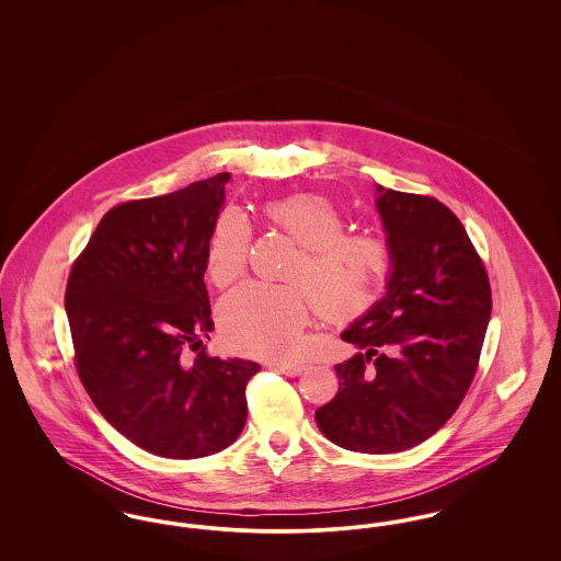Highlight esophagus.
<instances>
[{
  "instance_id": "1",
  "label": "esophagus",
  "mask_w": 561,
  "mask_h": 561,
  "mask_svg": "<svg viewBox=\"0 0 561 561\" xmlns=\"http://www.w3.org/2000/svg\"><path fill=\"white\" fill-rule=\"evenodd\" d=\"M273 368H275V370H279L282 374H286V376H298V374L305 370V366H300V364H290V362H275V364H273Z\"/></svg>"
}]
</instances>
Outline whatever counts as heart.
Here are the masks:
<instances>
[{"instance_id": "b5f03b06", "label": "heart", "mask_w": 561, "mask_h": 561, "mask_svg": "<svg viewBox=\"0 0 561 561\" xmlns=\"http://www.w3.org/2000/svg\"><path fill=\"white\" fill-rule=\"evenodd\" d=\"M268 227L298 245L282 286L248 282L227 294L218 323L229 345L261 357H293L309 321L311 300L321 318L348 321L370 311L393 271V250L370 233H345L347 220L328 197L296 193L263 206ZM252 227L245 216H218L206 248L216 288L238 282L248 267Z\"/></svg>"}]
</instances>
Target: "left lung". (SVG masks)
Returning a JSON list of instances; mask_svg holds the SVG:
<instances>
[{"mask_svg":"<svg viewBox=\"0 0 561 561\" xmlns=\"http://www.w3.org/2000/svg\"><path fill=\"white\" fill-rule=\"evenodd\" d=\"M393 273L387 296L343 341L339 393L318 408L321 433L353 453H401L446 425L480 366L490 279L456 214L435 197L376 185Z\"/></svg>","mask_w":561,"mask_h":561,"instance_id":"left-lung-1","label":"left lung"}]
</instances>
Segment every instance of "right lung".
Listing matches in <instances>:
<instances>
[{
	"label": "right lung",
	"mask_w": 561,
	"mask_h": 561,
	"mask_svg": "<svg viewBox=\"0 0 561 561\" xmlns=\"http://www.w3.org/2000/svg\"><path fill=\"white\" fill-rule=\"evenodd\" d=\"M229 172L108 210L76 259L65 294L76 368L99 412L138 448L202 458L245 425L259 364L218 359L206 248Z\"/></svg>",
	"instance_id": "right-lung-1"
}]
</instances>
